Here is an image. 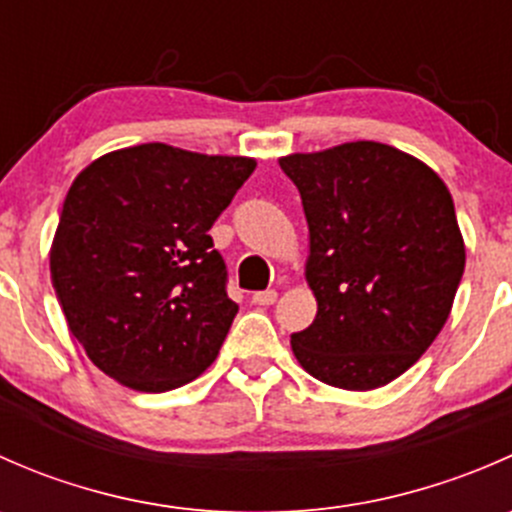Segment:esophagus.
Wrapping results in <instances>:
<instances>
[{"label":"esophagus","mask_w":512,"mask_h":512,"mask_svg":"<svg viewBox=\"0 0 512 512\" xmlns=\"http://www.w3.org/2000/svg\"><path fill=\"white\" fill-rule=\"evenodd\" d=\"M277 302V292L275 289H262V292L252 294V304H260V307H267V304Z\"/></svg>","instance_id":"obj_1"}]
</instances>
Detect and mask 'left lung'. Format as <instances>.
<instances>
[{
	"mask_svg": "<svg viewBox=\"0 0 512 512\" xmlns=\"http://www.w3.org/2000/svg\"><path fill=\"white\" fill-rule=\"evenodd\" d=\"M309 227L307 285L317 317L292 334L314 379L347 391L386 386L421 359L451 314L466 245L446 183L376 141L292 153Z\"/></svg>",
	"mask_w": 512,
	"mask_h": 512,
	"instance_id": "obj_1",
	"label": "left lung"
}]
</instances>
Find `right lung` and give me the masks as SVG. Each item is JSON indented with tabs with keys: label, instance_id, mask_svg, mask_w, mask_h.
<instances>
[{
	"label": "right lung",
	"instance_id": "right-lung-1",
	"mask_svg": "<svg viewBox=\"0 0 512 512\" xmlns=\"http://www.w3.org/2000/svg\"><path fill=\"white\" fill-rule=\"evenodd\" d=\"M255 165L143 143L76 175L51 242V285L103 374L160 394L213 364L237 304L208 230Z\"/></svg>",
	"mask_w": 512,
	"mask_h": 512
}]
</instances>
